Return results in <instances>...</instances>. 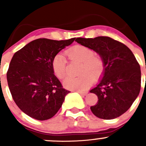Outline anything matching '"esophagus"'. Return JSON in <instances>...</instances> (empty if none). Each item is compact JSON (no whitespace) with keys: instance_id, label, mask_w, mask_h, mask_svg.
<instances>
[{"instance_id":"obj_1","label":"esophagus","mask_w":146,"mask_h":146,"mask_svg":"<svg viewBox=\"0 0 146 146\" xmlns=\"http://www.w3.org/2000/svg\"><path fill=\"white\" fill-rule=\"evenodd\" d=\"M77 92H78L80 95H82V96H84V95H86L87 93H88L87 92H82V91H77Z\"/></svg>"}]
</instances>
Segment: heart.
Instances as JSON below:
<instances>
[{"label": "heart", "mask_w": 146, "mask_h": 146, "mask_svg": "<svg viewBox=\"0 0 146 146\" xmlns=\"http://www.w3.org/2000/svg\"><path fill=\"white\" fill-rule=\"evenodd\" d=\"M68 56L73 60L81 63L79 74L80 76H68L64 79V87L71 90L80 91L88 88L92 84V80L97 81L104 71V61L100 56L95 54L90 48L85 46L77 45L66 51ZM54 73L58 78L62 79L67 72V58L62 53H58L52 61Z\"/></svg>", "instance_id": "heart-1"}]
</instances>
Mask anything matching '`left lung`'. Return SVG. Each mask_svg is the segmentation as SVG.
<instances>
[{
    "label": "left lung",
    "mask_w": 146,
    "mask_h": 146,
    "mask_svg": "<svg viewBox=\"0 0 146 146\" xmlns=\"http://www.w3.org/2000/svg\"><path fill=\"white\" fill-rule=\"evenodd\" d=\"M76 42L95 51L104 61L102 80L90 91L98 98L91 111L103 119L120 117L130 108L141 90V68L134 55L126 45L109 36L79 37Z\"/></svg>",
    "instance_id": "8db88e82"
}]
</instances>
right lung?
Returning <instances> with one entry per match:
<instances>
[{
  "mask_svg": "<svg viewBox=\"0 0 146 146\" xmlns=\"http://www.w3.org/2000/svg\"><path fill=\"white\" fill-rule=\"evenodd\" d=\"M75 38L32 41L15 53L7 72L8 87L17 107L27 115L44 121L54 117L70 91L54 74L55 55L70 45Z\"/></svg>",
  "mask_w": 146,
  "mask_h": 146,
  "instance_id": "obj_1",
  "label": "right lung"
}]
</instances>
